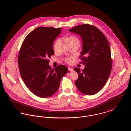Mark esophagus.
I'll return each instance as SVG.
<instances>
[{"label": "esophagus", "instance_id": "esophagus-1", "mask_svg": "<svg viewBox=\"0 0 131 131\" xmlns=\"http://www.w3.org/2000/svg\"><path fill=\"white\" fill-rule=\"evenodd\" d=\"M68 70L69 71H73V68H71V67H69L68 68Z\"/></svg>", "mask_w": 131, "mask_h": 131}]
</instances>
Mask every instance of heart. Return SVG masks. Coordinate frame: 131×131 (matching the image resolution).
I'll use <instances>...</instances> for the list:
<instances>
[{"instance_id": "heart-1", "label": "heart", "mask_w": 131, "mask_h": 131, "mask_svg": "<svg viewBox=\"0 0 131 131\" xmlns=\"http://www.w3.org/2000/svg\"><path fill=\"white\" fill-rule=\"evenodd\" d=\"M74 41H77V42H79V40H78V38H76L75 36H71L67 39V42L69 43H70V42H74ZM60 43V39H58L55 42V43L54 45V49L55 50H56L57 49V48H58V46L59 45ZM65 60L67 63H70L71 62V59L70 58H66L65 59Z\"/></svg>"}]
</instances>
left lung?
<instances>
[{"mask_svg": "<svg viewBox=\"0 0 131 131\" xmlns=\"http://www.w3.org/2000/svg\"><path fill=\"white\" fill-rule=\"evenodd\" d=\"M69 31L79 34L83 41L80 58L85 68L74 70L78 74L75 84L81 93L92 95L101 90L111 73L112 61L109 43L104 34L93 25L85 24Z\"/></svg>", "mask_w": 131, "mask_h": 131, "instance_id": "1", "label": "left lung"}]
</instances>
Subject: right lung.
I'll list each match as a JSON object with an SVG mask.
<instances>
[{"label": "right lung", "mask_w": 131, "mask_h": 131, "mask_svg": "<svg viewBox=\"0 0 131 131\" xmlns=\"http://www.w3.org/2000/svg\"><path fill=\"white\" fill-rule=\"evenodd\" d=\"M61 28L39 27L29 33L20 48L18 63L20 75L27 88L35 95L47 98L58 90L61 78L68 72L59 65L55 69L49 65L54 54L53 42Z\"/></svg>", "instance_id": "obj_1"}]
</instances>
